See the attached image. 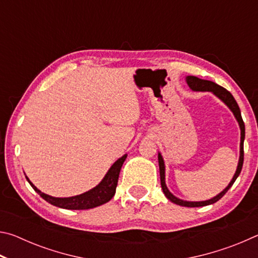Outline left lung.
<instances>
[{
	"mask_svg": "<svg viewBox=\"0 0 258 258\" xmlns=\"http://www.w3.org/2000/svg\"><path fill=\"white\" fill-rule=\"evenodd\" d=\"M185 82L187 86L190 87V90L195 91V92H211L216 98H218L223 102L226 107H228L231 112L233 113L234 118L237 119L239 127H240V154H239V160H238V166L237 169H235V173L232 177V180L230 181L228 186L223 189V191H221L220 194H217L215 197H213L211 199L207 200H202V202H189V200H183L180 199L174 196L171 191L168 190L167 185H166V181H165V173H166V168H165V161L163 156H161L160 152H158V163H159V174H160V184H161V189H163L164 195L166 196V198L168 200H171L172 203L180 205V206H184V207H203V206H207V205H212L214 203H216L217 200H220L223 196L228 192L231 186L233 185L234 181L237 180V177L239 176L240 172H241L242 168V164H243V141H244V124L241 117V112H240V108L238 106L237 101H235L233 95L231 94L228 90L224 89L220 85H217L216 83H214L212 81H207V80H202V78H198L196 76H186L185 77Z\"/></svg>",
	"mask_w": 258,
	"mask_h": 258,
	"instance_id": "obj_1",
	"label": "left lung"
}]
</instances>
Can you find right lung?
Listing matches in <instances>:
<instances>
[{"label":"right lung","instance_id":"obj_1","mask_svg":"<svg viewBox=\"0 0 258 258\" xmlns=\"http://www.w3.org/2000/svg\"><path fill=\"white\" fill-rule=\"evenodd\" d=\"M127 157V154L121 156L120 158L117 159L115 163L111 165V167L108 169L106 175L103 176L101 182L98 185H95L92 189L84 192V194L73 196V197H66V198H58V197H52L38 190L29 178L26 176L27 181L33 189L37 192L41 197L46 200L47 203L53 205V206L64 208V209H74V211H80V209H91L101 205L108 203L116 192L117 182H118L119 172L121 166H123L124 161Z\"/></svg>","mask_w":258,"mask_h":258}]
</instances>
